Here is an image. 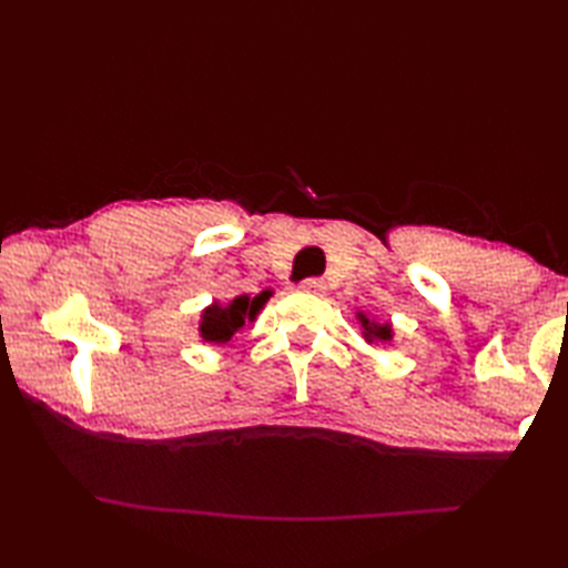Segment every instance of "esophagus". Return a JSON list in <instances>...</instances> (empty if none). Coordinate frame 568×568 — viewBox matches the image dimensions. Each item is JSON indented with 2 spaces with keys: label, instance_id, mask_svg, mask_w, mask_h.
I'll use <instances>...</instances> for the list:
<instances>
[{
  "label": "esophagus",
  "instance_id": "esophagus-1",
  "mask_svg": "<svg viewBox=\"0 0 568 568\" xmlns=\"http://www.w3.org/2000/svg\"><path fill=\"white\" fill-rule=\"evenodd\" d=\"M300 293H307V295H322L324 293V281H320V277H307V281H303L297 285Z\"/></svg>",
  "mask_w": 568,
  "mask_h": 568
}]
</instances>
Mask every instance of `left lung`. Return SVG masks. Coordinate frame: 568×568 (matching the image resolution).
Wrapping results in <instances>:
<instances>
[{
    "mask_svg": "<svg viewBox=\"0 0 568 568\" xmlns=\"http://www.w3.org/2000/svg\"><path fill=\"white\" fill-rule=\"evenodd\" d=\"M358 320H361V327H364V336L366 342H390L393 339V329L390 324H378V322H371L366 315H361L358 312Z\"/></svg>",
    "mask_w": 568,
    "mask_h": 568,
    "instance_id": "8db88e82",
    "label": "left lung"
}]
</instances>
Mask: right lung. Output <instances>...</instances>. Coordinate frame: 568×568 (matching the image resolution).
Listing matches in <instances>:
<instances>
[{
	"label": "right lung",
	"mask_w": 568,
	"mask_h": 568,
	"mask_svg": "<svg viewBox=\"0 0 568 568\" xmlns=\"http://www.w3.org/2000/svg\"><path fill=\"white\" fill-rule=\"evenodd\" d=\"M268 297H271V291H263L253 300L248 295H239L229 305H220V303L210 305L202 312V322H200L202 339L210 344H226L246 322L256 320L258 310Z\"/></svg>",
	"instance_id": "1"
}]
</instances>
